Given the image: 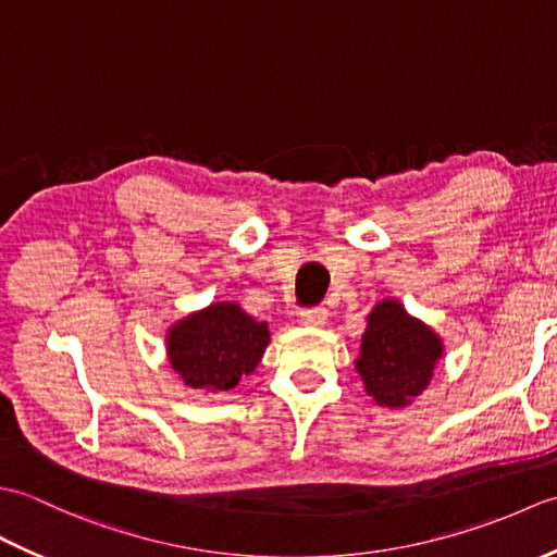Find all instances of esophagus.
<instances>
[{"mask_svg":"<svg viewBox=\"0 0 557 557\" xmlns=\"http://www.w3.org/2000/svg\"><path fill=\"white\" fill-rule=\"evenodd\" d=\"M301 323L309 327H323L327 323V309H323V306H311V309H304Z\"/></svg>","mask_w":557,"mask_h":557,"instance_id":"34e87169","label":"esophagus"}]
</instances>
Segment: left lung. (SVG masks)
I'll return each instance as SVG.
<instances>
[{
    "mask_svg": "<svg viewBox=\"0 0 557 557\" xmlns=\"http://www.w3.org/2000/svg\"><path fill=\"white\" fill-rule=\"evenodd\" d=\"M443 339L411 318L395 299H383L366 318L357 371L375 405L407 407L429 387Z\"/></svg>",
    "mask_w": 557,
    "mask_h": 557,
    "instance_id": "left-lung-1",
    "label": "left lung"
}]
</instances>
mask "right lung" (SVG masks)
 Returning a JSON list of instances; mask_svg holds the SVG:
<instances>
[{
	"mask_svg": "<svg viewBox=\"0 0 557 557\" xmlns=\"http://www.w3.org/2000/svg\"><path fill=\"white\" fill-rule=\"evenodd\" d=\"M268 342V323H258L239 304L220 301L168 330V357L184 385L220 393L256 371Z\"/></svg>",
	"mask_w": 557,
	"mask_h": 557,
	"instance_id": "right-lung-1",
	"label": "right lung"
}]
</instances>
